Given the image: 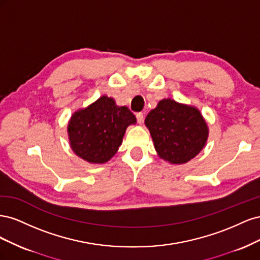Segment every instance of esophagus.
I'll return each mask as SVG.
<instances>
[{"instance_id": "esophagus-1", "label": "esophagus", "mask_w": 260, "mask_h": 260, "mask_svg": "<svg viewBox=\"0 0 260 260\" xmlns=\"http://www.w3.org/2000/svg\"><path fill=\"white\" fill-rule=\"evenodd\" d=\"M136 117H137V120H138V122L141 124V123H143V121H144V114L143 113H138L137 115H136Z\"/></svg>"}]
</instances>
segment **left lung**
Returning a JSON list of instances; mask_svg holds the SVG:
<instances>
[{"label": "left lung", "mask_w": 260, "mask_h": 260, "mask_svg": "<svg viewBox=\"0 0 260 260\" xmlns=\"http://www.w3.org/2000/svg\"><path fill=\"white\" fill-rule=\"evenodd\" d=\"M157 154L170 164H185L206 144L208 127L201 112L171 99L159 101L145 118Z\"/></svg>", "instance_id": "obj_1"}]
</instances>
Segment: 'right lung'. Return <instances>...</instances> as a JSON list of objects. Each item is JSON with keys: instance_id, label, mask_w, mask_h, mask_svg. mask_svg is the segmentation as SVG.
Returning a JSON list of instances; mask_svg holds the SVG:
<instances>
[{"instance_id": "1", "label": "right lung", "mask_w": 260, "mask_h": 260, "mask_svg": "<svg viewBox=\"0 0 260 260\" xmlns=\"http://www.w3.org/2000/svg\"><path fill=\"white\" fill-rule=\"evenodd\" d=\"M136 122L128 107L117 106L114 99L103 95L73 114L68 123L70 146L90 164L107 162L121 145L125 129Z\"/></svg>"}]
</instances>
